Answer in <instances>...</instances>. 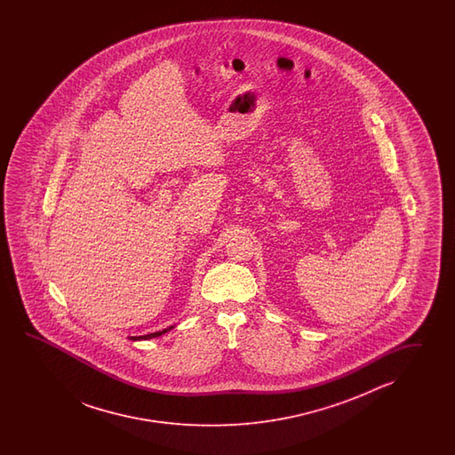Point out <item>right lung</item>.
<instances>
[{
    "instance_id": "add662e5",
    "label": "right lung",
    "mask_w": 455,
    "mask_h": 455,
    "mask_svg": "<svg viewBox=\"0 0 455 455\" xmlns=\"http://www.w3.org/2000/svg\"><path fill=\"white\" fill-rule=\"evenodd\" d=\"M175 325H171V327H167L164 330H159V331H155V333H148V335H140V337H130V339H133V341H141V339H156V337H161V335H164L167 333L169 330L174 329Z\"/></svg>"
}]
</instances>
